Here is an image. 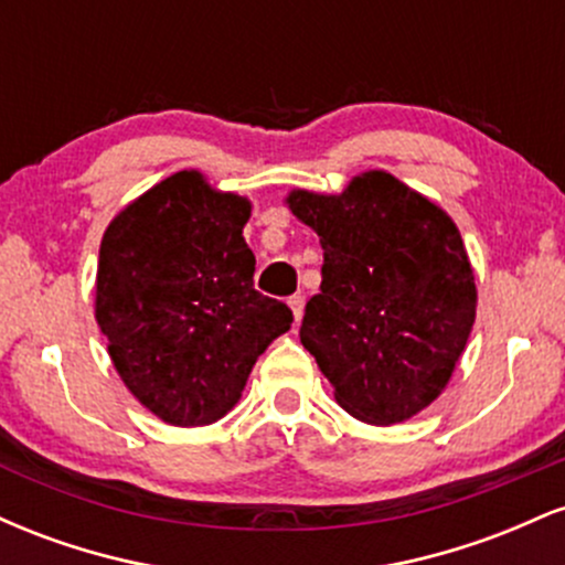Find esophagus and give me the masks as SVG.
Returning <instances> with one entry per match:
<instances>
[{
    "instance_id": "34e87169",
    "label": "esophagus",
    "mask_w": 565,
    "mask_h": 565,
    "mask_svg": "<svg viewBox=\"0 0 565 565\" xmlns=\"http://www.w3.org/2000/svg\"><path fill=\"white\" fill-rule=\"evenodd\" d=\"M287 305L291 308V316H295V323L302 319V305H305V297L302 295H291Z\"/></svg>"
}]
</instances>
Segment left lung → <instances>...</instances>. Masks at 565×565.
<instances>
[{
  "label": "left lung",
  "mask_w": 565,
  "mask_h": 565,
  "mask_svg": "<svg viewBox=\"0 0 565 565\" xmlns=\"http://www.w3.org/2000/svg\"><path fill=\"white\" fill-rule=\"evenodd\" d=\"M287 204L323 249L300 340L337 404L369 425L414 417L449 385L476 321V276L457 225L382 170L337 196L291 191Z\"/></svg>",
  "instance_id": "left-lung-1"
}]
</instances>
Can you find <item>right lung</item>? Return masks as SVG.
<instances>
[{"mask_svg":"<svg viewBox=\"0 0 565 565\" xmlns=\"http://www.w3.org/2000/svg\"><path fill=\"white\" fill-rule=\"evenodd\" d=\"M249 215L244 196L183 170L127 204L103 233L97 327L129 393L170 425L225 417L255 361L295 321L252 281Z\"/></svg>","mask_w":565,"mask_h":565,"instance_id":"add662e5","label":"right lung"}]
</instances>
